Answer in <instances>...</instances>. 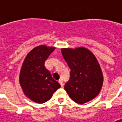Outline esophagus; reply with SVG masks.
<instances>
[{
	"label": "esophagus",
	"mask_w": 122,
	"mask_h": 122,
	"mask_svg": "<svg viewBox=\"0 0 122 122\" xmlns=\"http://www.w3.org/2000/svg\"><path fill=\"white\" fill-rule=\"evenodd\" d=\"M59 84H61V86L62 87H63V86H64V84H63V81H62V80H59Z\"/></svg>",
	"instance_id": "1"
}]
</instances>
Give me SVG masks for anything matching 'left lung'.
I'll return each instance as SVG.
<instances>
[{
	"mask_svg": "<svg viewBox=\"0 0 122 122\" xmlns=\"http://www.w3.org/2000/svg\"><path fill=\"white\" fill-rule=\"evenodd\" d=\"M61 53L71 69L70 78L65 90L78 104L90 101L99 94L103 76L95 56L85 48H63Z\"/></svg>",
	"mask_w": 122,
	"mask_h": 122,
	"instance_id": "1",
	"label": "left lung"
}]
</instances>
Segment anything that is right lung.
I'll return each instance as SVG.
<instances>
[{"instance_id":"add662e5","label":"right lung","mask_w":122,"mask_h":122,"mask_svg":"<svg viewBox=\"0 0 122 122\" xmlns=\"http://www.w3.org/2000/svg\"><path fill=\"white\" fill-rule=\"evenodd\" d=\"M56 48L39 46L28 53L23 63L20 82L25 95L38 103L50 99L61 85L44 66L46 60Z\"/></svg>"}]
</instances>
